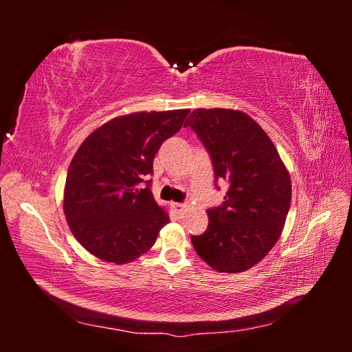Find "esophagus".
<instances>
[{
	"label": "esophagus",
	"mask_w": 352,
	"mask_h": 352,
	"mask_svg": "<svg viewBox=\"0 0 352 352\" xmlns=\"http://www.w3.org/2000/svg\"><path fill=\"white\" fill-rule=\"evenodd\" d=\"M172 207H173V210L177 212V214H182L184 210L186 208V206L182 204V202H173Z\"/></svg>",
	"instance_id": "1"
}]
</instances>
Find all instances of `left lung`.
I'll list each match as a JSON object with an SVG mask.
<instances>
[{"instance_id":"obj_1","label":"left lung","mask_w":352,"mask_h":352,"mask_svg":"<svg viewBox=\"0 0 352 352\" xmlns=\"http://www.w3.org/2000/svg\"><path fill=\"white\" fill-rule=\"evenodd\" d=\"M188 126L208 151L216 182L229 185L223 204L207 210V230L190 241L211 269L248 270L269 254L283 230L292 195L289 173L267 133L248 114L197 109Z\"/></svg>"}]
</instances>
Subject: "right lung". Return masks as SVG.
Returning a JSON list of instances; mask_svg holds the SVG:
<instances>
[{
    "label": "right lung",
    "instance_id": "add662e5",
    "mask_svg": "<svg viewBox=\"0 0 352 352\" xmlns=\"http://www.w3.org/2000/svg\"><path fill=\"white\" fill-rule=\"evenodd\" d=\"M188 114L172 110L116 117L79 146L69 166L63 207L73 236L95 257L133 261L170 221L146 179L160 146Z\"/></svg>",
    "mask_w": 352,
    "mask_h": 352
}]
</instances>
